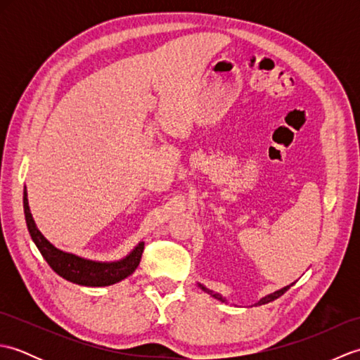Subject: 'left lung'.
<instances>
[{
	"mask_svg": "<svg viewBox=\"0 0 360 360\" xmlns=\"http://www.w3.org/2000/svg\"><path fill=\"white\" fill-rule=\"evenodd\" d=\"M295 283V281H294ZM294 283H290V285H288V286H285V288H281V289H278V290H275V292H272V294H267V295H264L263 298H259V300L255 303V307H258V304H264V303H269V302H272V300H275V298H278L280 295H283L286 292V290L294 285ZM198 286H200L204 292H207V294H210L213 298H217V300H219V302H223V303H227V300H226V297H223L221 294H218V292H213L212 289H209V288H205L204 285H201V283H198Z\"/></svg>",
	"mask_w": 360,
	"mask_h": 360,
	"instance_id": "8db88e82",
	"label": "left lung"
}]
</instances>
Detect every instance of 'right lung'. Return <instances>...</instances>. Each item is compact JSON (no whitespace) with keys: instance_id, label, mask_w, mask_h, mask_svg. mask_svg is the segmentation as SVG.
<instances>
[{"instance_id":"1","label":"right lung","mask_w":360,"mask_h":360,"mask_svg":"<svg viewBox=\"0 0 360 360\" xmlns=\"http://www.w3.org/2000/svg\"><path fill=\"white\" fill-rule=\"evenodd\" d=\"M22 207H25L27 231L30 233V238L35 243L37 249L40 250V254L52 267V271L68 281L91 288L110 286L129 277L141 263L145 244L143 241L137 243L128 255L116 259V262H96V259H88L85 257H79L71 254V252L58 249L37 227L32 213H30L29 209L26 187L25 195H22Z\"/></svg>"}]
</instances>
